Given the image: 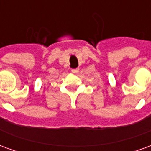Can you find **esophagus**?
<instances>
[{"label":"esophagus","mask_w":151,"mask_h":151,"mask_svg":"<svg viewBox=\"0 0 151 151\" xmlns=\"http://www.w3.org/2000/svg\"><path fill=\"white\" fill-rule=\"evenodd\" d=\"M71 71H72L73 73H78L79 69H78V68H77V69H73Z\"/></svg>","instance_id":"esophagus-1"}]
</instances>
